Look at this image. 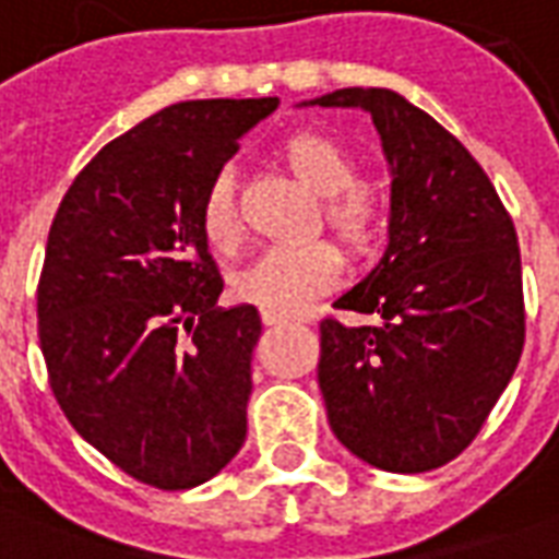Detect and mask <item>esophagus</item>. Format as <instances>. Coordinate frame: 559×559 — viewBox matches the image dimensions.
Segmentation results:
<instances>
[{"instance_id": "34e87169", "label": "esophagus", "mask_w": 559, "mask_h": 559, "mask_svg": "<svg viewBox=\"0 0 559 559\" xmlns=\"http://www.w3.org/2000/svg\"><path fill=\"white\" fill-rule=\"evenodd\" d=\"M262 321L267 324V328H274V324H288L292 319H288V316H280V312H267V309H264ZM297 321H300V319H297Z\"/></svg>"}]
</instances>
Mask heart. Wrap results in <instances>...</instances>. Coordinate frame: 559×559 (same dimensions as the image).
<instances>
[{
  "label": "heart",
  "instance_id": "heart-1",
  "mask_svg": "<svg viewBox=\"0 0 559 559\" xmlns=\"http://www.w3.org/2000/svg\"><path fill=\"white\" fill-rule=\"evenodd\" d=\"M288 169L321 195V217L354 252L374 250L386 235V199L360 181V166L340 140L319 130L295 133L283 145ZM199 229L211 250L235 252L243 240L235 181L229 169L207 181L199 202ZM342 280V252L330 240L276 243L231 274V292L280 316H295Z\"/></svg>",
  "mask_w": 559,
  "mask_h": 559
}]
</instances>
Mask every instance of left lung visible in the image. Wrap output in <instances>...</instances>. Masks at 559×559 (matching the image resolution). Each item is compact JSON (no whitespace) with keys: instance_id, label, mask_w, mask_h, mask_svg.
Wrapping results in <instances>:
<instances>
[{"instance_id":"left-lung-1","label":"left lung","mask_w":559,"mask_h":559,"mask_svg":"<svg viewBox=\"0 0 559 559\" xmlns=\"http://www.w3.org/2000/svg\"><path fill=\"white\" fill-rule=\"evenodd\" d=\"M319 107L369 112L393 169L390 243L319 324L333 435L372 467L423 474L486 426L524 348L519 235L471 151L390 88H340Z\"/></svg>"}]
</instances>
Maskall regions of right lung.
Listing matches in <instances>:
<instances>
[{
	"label": "right lung",
	"instance_id": "1",
	"mask_svg": "<svg viewBox=\"0 0 559 559\" xmlns=\"http://www.w3.org/2000/svg\"><path fill=\"white\" fill-rule=\"evenodd\" d=\"M280 97L185 100L97 151L56 211L38 340L64 417L136 483H207L247 438L262 319L219 309L199 229L207 181Z\"/></svg>",
	"mask_w": 559,
	"mask_h": 559
}]
</instances>
